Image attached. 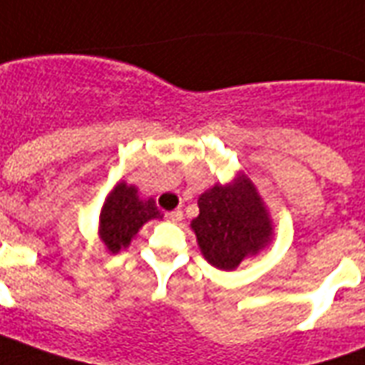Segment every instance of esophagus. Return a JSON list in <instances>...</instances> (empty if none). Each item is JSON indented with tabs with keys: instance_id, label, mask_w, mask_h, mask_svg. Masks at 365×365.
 I'll use <instances>...</instances> for the list:
<instances>
[{
	"instance_id": "obj_1",
	"label": "esophagus",
	"mask_w": 365,
	"mask_h": 365,
	"mask_svg": "<svg viewBox=\"0 0 365 365\" xmlns=\"http://www.w3.org/2000/svg\"><path fill=\"white\" fill-rule=\"evenodd\" d=\"M165 218L169 220V222H175V224H177V222H180V220H182V210L167 212V216H165Z\"/></svg>"
}]
</instances>
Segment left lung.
I'll return each instance as SVG.
<instances>
[{"label":"left lung","mask_w":365,"mask_h":365,"mask_svg":"<svg viewBox=\"0 0 365 365\" xmlns=\"http://www.w3.org/2000/svg\"><path fill=\"white\" fill-rule=\"evenodd\" d=\"M198 216L190 222L204 259L216 269L234 271L273 240V220L259 190L244 170L226 185L216 182L198 196Z\"/></svg>","instance_id":"8db88e82"}]
</instances>
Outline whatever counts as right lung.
I'll return each instance as SVG.
<instances>
[{"label": "right lung", "mask_w": 365, "mask_h": 365, "mask_svg": "<svg viewBox=\"0 0 365 365\" xmlns=\"http://www.w3.org/2000/svg\"><path fill=\"white\" fill-rule=\"evenodd\" d=\"M163 218L153 198H141L135 185L120 180L106 196L98 218V236L106 252L118 253L131 244L149 220Z\"/></svg>", "instance_id": "1"}]
</instances>
